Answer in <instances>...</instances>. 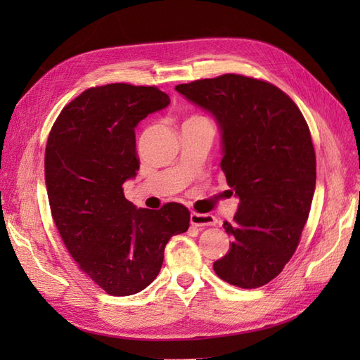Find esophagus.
Segmentation results:
<instances>
[{"label": "esophagus", "instance_id": "1", "mask_svg": "<svg viewBox=\"0 0 360 360\" xmlns=\"http://www.w3.org/2000/svg\"><path fill=\"white\" fill-rule=\"evenodd\" d=\"M191 224L195 226H212L216 224L214 216L202 213H191Z\"/></svg>", "mask_w": 360, "mask_h": 360}]
</instances>
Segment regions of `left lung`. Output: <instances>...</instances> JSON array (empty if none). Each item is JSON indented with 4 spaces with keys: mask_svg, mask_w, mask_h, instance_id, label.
Here are the masks:
<instances>
[{
    "mask_svg": "<svg viewBox=\"0 0 360 360\" xmlns=\"http://www.w3.org/2000/svg\"><path fill=\"white\" fill-rule=\"evenodd\" d=\"M176 90L216 120L221 168L240 200L234 221L224 222L231 243L216 275L240 288L264 285L292 257L309 216L317 177L309 127L266 81L228 73Z\"/></svg>",
    "mask_w": 360,
    "mask_h": 360,
    "instance_id": "obj_1",
    "label": "left lung"
}]
</instances>
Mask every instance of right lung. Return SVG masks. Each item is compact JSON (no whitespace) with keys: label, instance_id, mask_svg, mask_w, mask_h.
<instances>
[{"label":"right lung","instance_id":"add662e5","mask_svg":"<svg viewBox=\"0 0 360 360\" xmlns=\"http://www.w3.org/2000/svg\"><path fill=\"white\" fill-rule=\"evenodd\" d=\"M168 105V94L156 86H93L63 108L48 138L52 219L79 269L111 296L148 287L169 238L189 228L184 205L136 209L123 192L139 169L135 127Z\"/></svg>","mask_w":360,"mask_h":360}]
</instances>
